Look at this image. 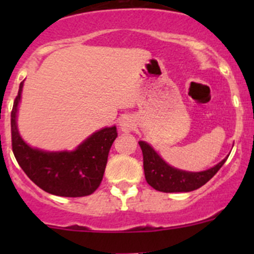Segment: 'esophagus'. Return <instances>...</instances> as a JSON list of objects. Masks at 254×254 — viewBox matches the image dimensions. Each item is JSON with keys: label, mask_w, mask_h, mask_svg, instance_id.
I'll return each mask as SVG.
<instances>
[{"label": "esophagus", "mask_w": 254, "mask_h": 254, "mask_svg": "<svg viewBox=\"0 0 254 254\" xmlns=\"http://www.w3.org/2000/svg\"><path fill=\"white\" fill-rule=\"evenodd\" d=\"M120 129L125 132H129L134 129V123L131 122V119L129 118H124V119L120 122Z\"/></svg>", "instance_id": "esophagus-1"}]
</instances>
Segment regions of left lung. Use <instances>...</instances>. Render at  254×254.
<instances>
[{"label": "left lung", "instance_id": "1", "mask_svg": "<svg viewBox=\"0 0 254 254\" xmlns=\"http://www.w3.org/2000/svg\"><path fill=\"white\" fill-rule=\"evenodd\" d=\"M139 145L142 150L146 181L153 189L163 193L191 191L200 188L216 175L227 160L225 158L215 167L204 172H186L168 166L146 142L140 141Z\"/></svg>", "mask_w": 254, "mask_h": 254}]
</instances>
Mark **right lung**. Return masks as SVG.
Here are the masks:
<instances>
[{"label": "right lung", "mask_w": 254, "mask_h": 254, "mask_svg": "<svg viewBox=\"0 0 254 254\" xmlns=\"http://www.w3.org/2000/svg\"><path fill=\"white\" fill-rule=\"evenodd\" d=\"M23 82L11 112L12 150L18 165L30 181L47 193L68 198L89 195L103 179L109 150L117 137V127L94 132L72 152H44L29 147L18 134L16 124Z\"/></svg>", "instance_id": "add662e5"}]
</instances>
